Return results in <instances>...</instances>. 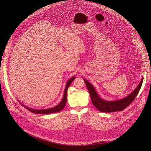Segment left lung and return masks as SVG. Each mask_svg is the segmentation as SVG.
<instances>
[{"label": "left lung", "mask_w": 151, "mask_h": 151, "mask_svg": "<svg viewBox=\"0 0 151 151\" xmlns=\"http://www.w3.org/2000/svg\"><path fill=\"white\" fill-rule=\"evenodd\" d=\"M84 81L90 93L91 101L93 106L97 109L100 111L101 112L112 113L124 110L134 100L141 88L142 81H143V78H142L140 83L137 87L136 89L130 94H129L127 97L121 100L116 101H106L102 99L99 96L93 86L85 79H84Z\"/></svg>", "instance_id": "8db88e82"}]
</instances>
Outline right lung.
Returning a JSON list of instances; mask_svg holds the SVG:
<instances>
[{
	"instance_id": "add662e5",
	"label": "right lung",
	"mask_w": 151,
	"mask_h": 151,
	"mask_svg": "<svg viewBox=\"0 0 151 151\" xmlns=\"http://www.w3.org/2000/svg\"><path fill=\"white\" fill-rule=\"evenodd\" d=\"M75 77L73 76L72 78H71L70 80L68 81V82L67 83L66 86H65L64 93H63V97L62 101H60V103L59 105H58L57 106H55L54 108L46 109H34L30 108L27 106L23 105L22 104H21L24 107L26 108L27 109H28L29 111H30L32 113H36V114H50V113L59 112V111H61L63 108H64V106L66 105L67 100V90H68V87L70 86L71 83H72V81L75 80Z\"/></svg>"
}]
</instances>
